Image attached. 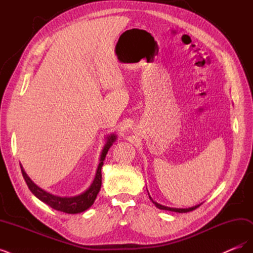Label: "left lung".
<instances>
[{
  "label": "left lung",
  "instance_id": "left-lung-1",
  "mask_svg": "<svg viewBox=\"0 0 253 253\" xmlns=\"http://www.w3.org/2000/svg\"><path fill=\"white\" fill-rule=\"evenodd\" d=\"M149 193V192H148ZM149 196H150V194H149ZM150 200L152 201V203L154 204L158 209H160V210H168V211H172V212H178V213H187V212H190V211H193V210H195L196 208H198V207H200L202 204H198V205H195V206H193V207H190V208H171V207H167V206H164V205H160V204H158V203H156V202H154L153 201V198L150 196Z\"/></svg>",
  "mask_w": 253,
  "mask_h": 253
}]
</instances>
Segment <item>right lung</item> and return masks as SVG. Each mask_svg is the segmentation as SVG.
<instances>
[{"instance_id":"1","label":"right lung","mask_w":253,"mask_h":253,"mask_svg":"<svg viewBox=\"0 0 253 253\" xmlns=\"http://www.w3.org/2000/svg\"><path fill=\"white\" fill-rule=\"evenodd\" d=\"M117 139V135L116 134H111L109 136H106V141L104 147L101 151L100 154V159H99V165L96 171V175L94 177L93 182L90 183V186L84 191V192L80 193L79 195L76 196H71V197H62V196H57L53 195L47 191L43 190L42 188L38 187L36 183L29 178V176L26 174V172L23 169V167L21 165V170L23 177H24L27 186L29 190L32 191L33 194L39 198V200L49 207H51L52 209L61 211V212H65V213H70V214H77L84 212L90 208L91 205L94 204L96 197L100 191L101 188V183H102V174H101V169L103 166V162L105 159L106 154L110 150V148L113 145V143L116 141Z\"/></svg>"}]
</instances>
